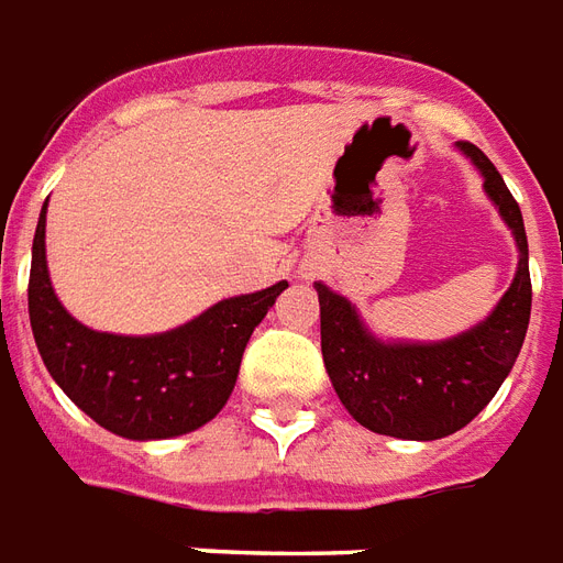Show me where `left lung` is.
<instances>
[{"label": "left lung", "mask_w": 563, "mask_h": 563, "mask_svg": "<svg viewBox=\"0 0 563 563\" xmlns=\"http://www.w3.org/2000/svg\"><path fill=\"white\" fill-rule=\"evenodd\" d=\"M460 148L483 173V187L514 229L519 247L514 283L486 322L444 343H382L343 295L322 283L316 286L324 369L349 415L378 435L432 441L462 430L495 397L526 340L531 274L522 211L493 161L465 140Z\"/></svg>", "instance_id": "left-lung-1"}]
</instances>
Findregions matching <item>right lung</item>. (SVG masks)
<instances>
[{
    "label": "right lung",
    "instance_id": "obj_1",
    "mask_svg": "<svg viewBox=\"0 0 563 563\" xmlns=\"http://www.w3.org/2000/svg\"><path fill=\"white\" fill-rule=\"evenodd\" d=\"M44 223L47 206L32 241L29 322L44 366L70 402L103 430L133 441L185 435L214 418L235 387L253 328L289 283L227 298L166 334H101L77 322L53 292Z\"/></svg>",
    "mask_w": 563,
    "mask_h": 563
}]
</instances>
